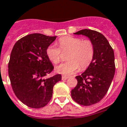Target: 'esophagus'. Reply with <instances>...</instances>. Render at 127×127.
Listing matches in <instances>:
<instances>
[{
    "label": "esophagus",
    "mask_w": 127,
    "mask_h": 127,
    "mask_svg": "<svg viewBox=\"0 0 127 127\" xmlns=\"http://www.w3.org/2000/svg\"><path fill=\"white\" fill-rule=\"evenodd\" d=\"M69 77L68 76H66V75H63L62 76V79L63 80H66L67 79H68Z\"/></svg>",
    "instance_id": "esophagus-1"
}]
</instances>
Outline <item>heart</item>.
<instances>
[{
    "instance_id": "obj_1",
    "label": "heart",
    "mask_w": 127,
    "mask_h": 127,
    "mask_svg": "<svg viewBox=\"0 0 127 127\" xmlns=\"http://www.w3.org/2000/svg\"><path fill=\"white\" fill-rule=\"evenodd\" d=\"M62 51H69L67 55L68 61L61 63L55 68L57 73L71 74L77 69L85 70L90 65L94 55V47L90 40H82L79 37H61L59 40ZM55 44H51L46 50V55L54 64H57L61 60V50Z\"/></svg>"
}]
</instances>
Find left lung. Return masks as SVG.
Here are the masks:
<instances>
[{
    "label": "left lung",
    "instance_id": "obj_1",
    "mask_svg": "<svg viewBox=\"0 0 127 127\" xmlns=\"http://www.w3.org/2000/svg\"><path fill=\"white\" fill-rule=\"evenodd\" d=\"M73 34L87 37L94 47L91 63L81 75L75 77L77 84L71 91L72 99L76 103L90 106L99 102L111 85L116 70L114 53L108 40L101 33L85 29Z\"/></svg>",
    "mask_w": 127,
    "mask_h": 127
}]
</instances>
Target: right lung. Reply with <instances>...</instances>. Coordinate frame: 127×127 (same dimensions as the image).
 <instances>
[{"label": "right lung", "mask_w": 127, "mask_h": 127, "mask_svg": "<svg viewBox=\"0 0 127 127\" xmlns=\"http://www.w3.org/2000/svg\"><path fill=\"white\" fill-rule=\"evenodd\" d=\"M56 37L30 34L19 39L11 52L8 74L13 90L30 108H40L47 105L52 99L54 86L61 80L60 74L46 77L54 69L46 50Z\"/></svg>", "instance_id": "obj_1"}]
</instances>
